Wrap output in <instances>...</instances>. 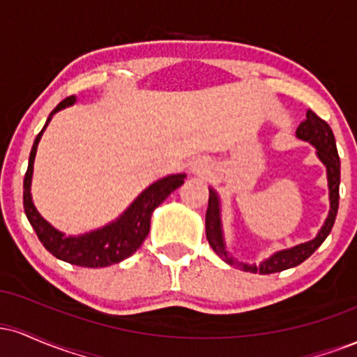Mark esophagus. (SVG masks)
<instances>
[{
	"label": "esophagus",
	"mask_w": 357,
	"mask_h": 357,
	"mask_svg": "<svg viewBox=\"0 0 357 357\" xmlns=\"http://www.w3.org/2000/svg\"><path fill=\"white\" fill-rule=\"evenodd\" d=\"M210 169H211L210 161H208V159H204V158L196 159V161L191 165V171L195 174H206Z\"/></svg>",
	"instance_id": "34e87169"
}]
</instances>
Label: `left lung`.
<instances>
[{
    "mask_svg": "<svg viewBox=\"0 0 357 357\" xmlns=\"http://www.w3.org/2000/svg\"><path fill=\"white\" fill-rule=\"evenodd\" d=\"M297 137L302 141L310 142L315 149H317V158L321 159L322 165L327 169V184H329V202H331V210L329 216H327L326 223L322 225L321 231L317 233L314 240L305 241V243L296 245L292 248L280 250L275 252L272 257H268L267 260L260 261V264L248 265L241 264V261L235 260L230 257V253L227 252L223 240V230H221V215H220V198L216 195V191L210 188V199H208V210H206V238L210 247L215 250L216 255L223 258L228 265L231 267L241 268L245 272L252 273H275L282 272V270L292 268L301 265L302 261L307 260L312 253L322 245V241L329 236L331 230L334 227L335 216H337L339 210V183H341V161H339L337 147H335V139L329 124L326 121H322L317 114H314L312 110H307V119L304 122H301V126L297 127Z\"/></svg>",
    "mask_w": 357,
    "mask_h": 357,
    "instance_id": "1",
    "label": "left lung"
}]
</instances>
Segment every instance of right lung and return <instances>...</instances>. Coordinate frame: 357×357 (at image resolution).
I'll list each match as a JSON object with an SVG mask.
<instances>
[{
	"instance_id": "add662e5",
	"label": "right lung",
	"mask_w": 357,
	"mask_h": 357,
	"mask_svg": "<svg viewBox=\"0 0 357 357\" xmlns=\"http://www.w3.org/2000/svg\"><path fill=\"white\" fill-rule=\"evenodd\" d=\"M75 102V97H67L61 100L52 114L48 116L45 122L43 129L36 136L33 147H31L30 159H28V169L24 174L23 181V206L26 218L30 225L36 231V236L42 241L43 247L52 253L53 257L60 258V260L68 261L72 265H79V267L89 268H100L107 267V265L119 264V261L126 260L132 255L136 250L141 247L142 241L146 240L147 233L151 228V215L155 208L159 206L167 196L184 183L186 174H171L166 178L159 179L146 188L141 195L134 199L127 210L112 223L105 225V227L93 230L84 235L72 236L65 235L53 228L47 220L36 211L33 199H31V176H33V162L36 147H38L40 139H42L43 130L50 124L53 114L59 110L68 107Z\"/></svg>"
}]
</instances>
